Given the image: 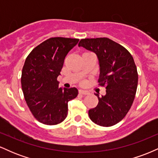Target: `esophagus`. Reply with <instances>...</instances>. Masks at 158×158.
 Wrapping results in <instances>:
<instances>
[{
    "mask_svg": "<svg viewBox=\"0 0 158 158\" xmlns=\"http://www.w3.org/2000/svg\"><path fill=\"white\" fill-rule=\"evenodd\" d=\"M79 93L80 94H82V95H88V94H89V92L84 90H79Z\"/></svg>",
    "mask_w": 158,
    "mask_h": 158,
    "instance_id": "1",
    "label": "esophagus"
}]
</instances>
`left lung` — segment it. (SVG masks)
I'll use <instances>...</instances> for the list:
<instances>
[{"mask_svg": "<svg viewBox=\"0 0 158 158\" xmlns=\"http://www.w3.org/2000/svg\"><path fill=\"white\" fill-rule=\"evenodd\" d=\"M78 46L97 54L100 67L98 82L106 89L102 97L96 94L99 102L88 111L90 119L100 126H114L126 117L135 97L138 74L133 57L108 38L81 39Z\"/></svg>", "mask_w": 158, "mask_h": 158, "instance_id": "left-lung-1", "label": "left lung"}]
</instances>
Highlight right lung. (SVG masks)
Here are the masks:
<instances>
[{
  "label": "right lung",
  "mask_w": 158,
  "mask_h": 158,
  "mask_svg": "<svg viewBox=\"0 0 158 158\" xmlns=\"http://www.w3.org/2000/svg\"><path fill=\"white\" fill-rule=\"evenodd\" d=\"M79 39L50 38L38 45L25 60L21 73L24 99L35 118L45 125H56L68 115V103L77 97L76 88H59L57 77L65 56Z\"/></svg>",
  "instance_id": "add662e5"
}]
</instances>
